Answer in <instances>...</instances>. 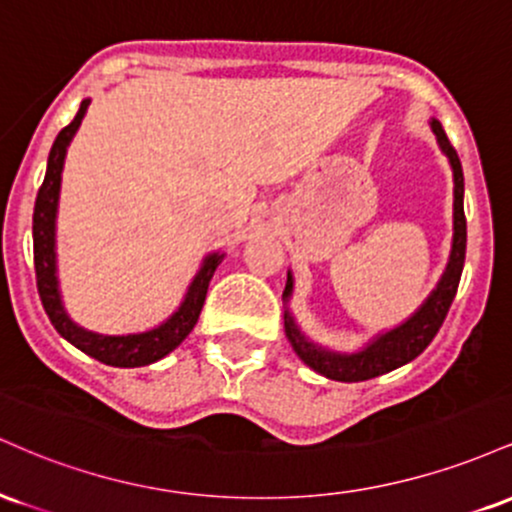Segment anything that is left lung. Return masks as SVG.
Instances as JSON below:
<instances>
[{"mask_svg":"<svg viewBox=\"0 0 512 512\" xmlns=\"http://www.w3.org/2000/svg\"><path fill=\"white\" fill-rule=\"evenodd\" d=\"M431 129L436 134V142L448 158L452 168V248L445 272L438 279L436 289L428 293V298L419 308L411 313L407 320L399 322L392 330L378 332L366 346L356 351H334L330 346H322L298 327L296 317H293L289 303L293 296V274L289 269L286 274V289H284V330L286 337L301 358L305 366H310L315 373L325 375L330 380L339 383H361V380L378 378V375L390 373L404 363L414 361L428 344L433 342L440 325H443L445 315H448L452 301H455L457 286H460V276L464 267V252H467V221H464V175L462 163L457 158V151L445 137V129L436 117H431Z\"/></svg>","mask_w":512,"mask_h":512,"instance_id":"8db88e82","label":"left lung"}]
</instances>
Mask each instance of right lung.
Listing matches in <instances>:
<instances>
[{
  "label": "right lung",
  "mask_w": 512,
  "mask_h": 512,
  "mask_svg": "<svg viewBox=\"0 0 512 512\" xmlns=\"http://www.w3.org/2000/svg\"><path fill=\"white\" fill-rule=\"evenodd\" d=\"M88 103L91 98H84L79 105V113L67 127L57 134L55 144H52L48 156V170H45V180L40 185L38 197H35L33 209V262H35V279H38V293L43 301L45 313L55 330L74 344L76 349L84 351L96 361L105 366L115 368H139L149 366V363L161 361L170 351L178 349L182 339L192 332L197 325L199 313H202L204 298H207L209 281L214 276L226 252L216 250L209 252L199 264L197 274L192 276L190 286H187L185 298H182L173 315H168L161 325L151 327L144 332L132 334H101L81 327L69 317L67 308L62 303L60 291V276H57V207H60V190H62V170L67 149L72 144L74 134L79 132L81 120H84Z\"/></svg>",
  "instance_id": "right-lung-1"
}]
</instances>
